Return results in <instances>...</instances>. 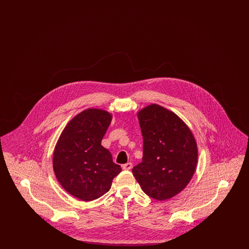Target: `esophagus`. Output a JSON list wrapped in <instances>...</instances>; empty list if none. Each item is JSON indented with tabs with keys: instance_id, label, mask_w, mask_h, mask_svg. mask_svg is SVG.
Wrapping results in <instances>:
<instances>
[{
	"instance_id": "esophagus-1",
	"label": "esophagus",
	"mask_w": 249,
	"mask_h": 249,
	"mask_svg": "<svg viewBox=\"0 0 249 249\" xmlns=\"http://www.w3.org/2000/svg\"><path fill=\"white\" fill-rule=\"evenodd\" d=\"M131 167H132V164L130 162H128V163H125L122 165V169L123 170H130Z\"/></svg>"
}]
</instances>
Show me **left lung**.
<instances>
[{"mask_svg": "<svg viewBox=\"0 0 249 249\" xmlns=\"http://www.w3.org/2000/svg\"><path fill=\"white\" fill-rule=\"evenodd\" d=\"M142 131V160L132 173L142 191L164 201L184 190L198 160L195 138L175 113L158 105L138 112Z\"/></svg>", "mask_w": 249, "mask_h": 249, "instance_id": "left-lung-1", "label": "left lung"}]
</instances>
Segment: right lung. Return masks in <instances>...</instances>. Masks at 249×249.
Returning <instances> with one entry per match:
<instances>
[{"label":"right lung","mask_w":249,"mask_h":249,"mask_svg":"<svg viewBox=\"0 0 249 249\" xmlns=\"http://www.w3.org/2000/svg\"><path fill=\"white\" fill-rule=\"evenodd\" d=\"M112 115L90 108L75 116L59 136L53 154V169L61 187L75 198L93 201L110 190L121 172L102 144Z\"/></svg>","instance_id":"1"}]
</instances>
